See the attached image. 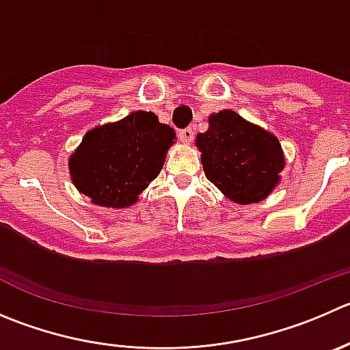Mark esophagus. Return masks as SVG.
Here are the masks:
<instances>
[{
	"label": "esophagus",
	"instance_id": "34e87169",
	"mask_svg": "<svg viewBox=\"0 0 350 350\" xmlns=\"http://www.w3.org/2000/svg\"><path fill=\"white\" fill-rule=\"evenodd\" d=\"M178 137H180V141L184 142V144H189V142L194 139V131H192V129H184V131L178 132Z\"/></svg>",
	"mask_w": 350,
	"mask_h": 350
}]
</instances>
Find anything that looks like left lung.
<instances>
[{
  "label": "left lung",
  "mask_w": 350,
  "mask_h": 350,
  "mask_svg": "<svg viewBox=\"0 0 350 350\" xmlns=\"http://www.w3.org/2000/svg\"><path fill=\"white\" fill-rule=\"evenodd\" d=\"M196 146L208 180L237 204L262 201L280 182L285 158L278 139L232 109L209 116Z\"/></svg>",
  "instance_id": "left-lung-1"
}]
</instances>
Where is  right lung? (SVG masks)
I'll return each mask as SVG.
<instances>
[{"label": "right lung", "mask_w": 350, "mask_h": 350, "mask_svg": "<svg viewBox=\"0 0 350 350\" xmlns=\"http://www.w3.org/2000/svg\"><path fill=\"white\" fill-rule=\"evenodd\" d=\"M175 131L151 111H134L89 131L68 159L70 177L92 204L129 208L159 175Z\"/></svg>", "instance_id": "right-lung-1"}]
</instances>
